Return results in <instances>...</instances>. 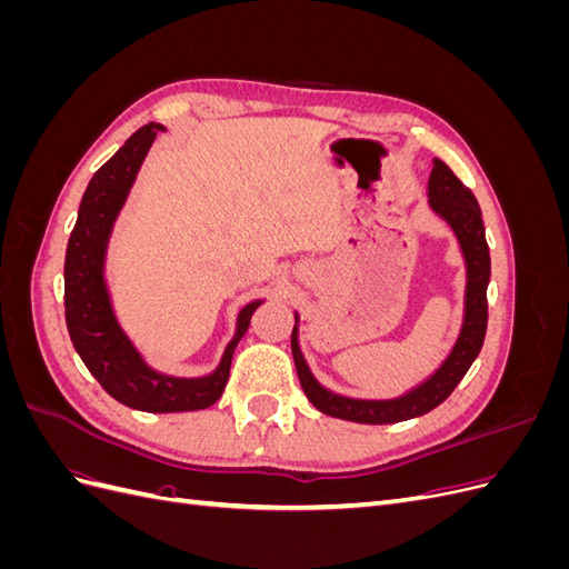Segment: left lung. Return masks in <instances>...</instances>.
Wrapping results in <instances>:
<instances>
[{
	"instance_id": "8db88e82",
	"label": "left lung",
	"mask_w": 569,
	"mask_h": 569,
	"mask_svg": "<svg viewBox=\"0 0 569 569\" xmlns=\"http://www.w3.org/2000/svg\"><path fill=\"white\" fill-rule=\"evenodd\" d=\"M432 166L435 168L427 182V206L451 228L465 263L462 320L458 337L439 368L429 372L418 385H412L408 391L389 396V399H358V396L327 389L313 375L299 341L301 316L295 311L291 356H295L297 375L308 401L325 416L360 425H393L420 418L449 399L481 351L489 318L487 287L491 280V256L485 234V220H481V209L475 194L453 176V170L439 159H435Z\"/></svg>"
}]
</instances>
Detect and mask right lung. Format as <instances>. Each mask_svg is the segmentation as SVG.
Here are the masks:
<instances>
[{
    "mask_svg": "<svg viewBox=\"0 0 569 569\" xmlns=\"http://www.w3.org/2000/svg\"><path fill=\"white\" fill-rule=\"evenodd\" d=\"M163 130L161 123L137 130L97 170L84 189L66 249L63 301L68 335L78 356L116 401L144 412H184L209 408L220 399L237 343L247 335L251 316L266 299H256L237 313L234 335L222 351L220 363L209 375L199 377H176L149 366L144 353L123 330L107 282V253L116 220L130 197L137 173L157 134Z\"/></svg>",
    "mask_w": 569,
    "mask_h": 569,
    "instance_id": "right-lung-1",
    "label": "right lung"
}]
</instances>
